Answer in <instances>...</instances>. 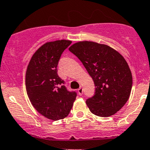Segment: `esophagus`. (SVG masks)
Here are the masks:
<instances>
[{
    "label": "esophagus",
    "instance_id": "esophagus-1",
    "mask_svg": "<svg viewBox=\"0 0 150 150\" xmlns=\"http://www.w3.org/2000/svg\"><path fill=\"white\" fill-rule=\"evenodd\" d=\"M78 92H79V94L80 95V96H82V94H83V88L81 87H81L78 89Z\"/></svg>",
    "mask_w": 150,
    "mask_h": 150
}]
</instances>
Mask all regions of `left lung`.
<instances>
[{"label": "left lung", "mask_w": 150, "mask_h": 150, "mask_svg": "<svg viewBox=\"0 0 150 150\" xmlns=\"http://www.w3.org/2000/svg\"><path fill=\"white\" fill-rule=\"evenodd\" d=\"M75 54L92 77L96 92L86 100L95 115L108 117L124 106L131 92L133 79L127 62L114 49L93 41H80L71 45Z\"/></svg>", "instance_id": "obj_1"}]
</instances>
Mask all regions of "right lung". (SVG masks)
Instances as JSON below:
<instances>
[{"mask_svg": "<svg viewBox=\"0 0 150 150\" xmlns=\"http://www.w3.org/2000/svg\"><path fill=\"white\" fill-rule=\"evenodd\" d=\"M71 40L47 42L31 57L26 72V89L30 102L40 114L53 121L63 119L71 111L76 97L68 91L57 74L62 54Z\"/></svg>", "mask_w": 150, "mask_h": 150, "instance_id": "right-lung-1", "label": "right lung"}]
</instances>
